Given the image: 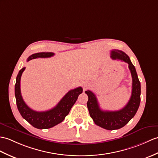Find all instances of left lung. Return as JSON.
Here are the masks:
<instances>
[{"label":"left lung","instance_id":"obj_1","mask_svg":"<svg viewBox=\"0 0 158 158\" xmlns=\"http://www.w3.org/2000/svg\"><path fill=\"white\" fill-rule=\"evenodd\" d=\"M111 58L113 60H120L128 63L131 73L133 83L132 93L129 102L120 110L104 111L100 109L96 95L89 90L85 91L88 96L87 103L90 116L96 125L106 130H116L125 126L133 118L140 105L141 102V83L134 65L129 56L119 50L111 51Z\"/></svg>","mask_w":158,"mask_h":158}]
</instances>
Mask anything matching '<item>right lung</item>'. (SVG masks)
Segmentation results:
<instances>
[{"instance_id":"obj_1","label":"right lung","mask_w":158,"mask_h":158,"mask_svg":"<svg viewBox=\"0 0 158 158\" xmlns=\"http://www.w3.org/2000/svg\"><path fill=\"white\" fill-rule=\"evenodd\" d=\"M54 55V53L53 52L33 54L27 58V61L37 58H49L53 56ZM25 69V67H23L19 71L15 85V95L17 106L22 117L33 127L38 129H50L62 122L66 116L69 114L73 106L77 100L79 94L83 92L82 87H79L69 91L55 107L49 110L44 112L35 111L25 103L21 96L20 89L21 77Z\"/></svg>"}]
</instances>
